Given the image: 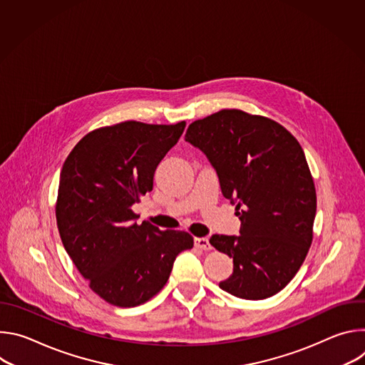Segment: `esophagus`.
Wrapping results in <instances>:
<instances>
[{
    "mask_svg": "<svg viewBox=\"0 0 365 365\" xmlns=\"http://www.w3.org/2000/svg\"><path fill=\"white\" fill-rule=\"evenodd\" d=\"M195 247L199 248V250H203V251L212 248V245L210 244V240L203 238V237L202 238H195Z\"/></svg>",
    "mask_w": 365,
    "mask_h": 365,
    "instance_id": "1",
    "label": "esophagus"
}]
</instances>
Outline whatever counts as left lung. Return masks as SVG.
Returning a JSON list of instances; mask_svg holds the SVG:
<instances>
[{
    "instance_id": "1",
    "label": "left lung",
    "mask_w": 365,
    "mask_h": 365,
    "mask_svg": "<svg viewBox=\"0 0 365 365\" xmlns=\"http://www.w3.org/2000/svg\"><path fill=\"white\" fill-rule=\"evenodd\" d=\"M185 140L210 160L241 221L240 235L210 240L234 263L220 287L247 300L279 293L314 238L317 190L299 141L279 123L240 110L192 123Z\"/></svg>"
}]
</instances>
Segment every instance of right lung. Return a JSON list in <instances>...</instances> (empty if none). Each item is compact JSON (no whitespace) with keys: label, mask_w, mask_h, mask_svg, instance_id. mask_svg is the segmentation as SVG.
<instances>
[{"label":"right lung","mask_w":365,"mask_h":365,"mask_svg":"<svg viewBox=\"0 0 365 365\" xmlns=\"http://www.w3.org/2000/svg\"><path fill=\"white\" fill-rule=\"evenodd\" d=\"M185 127L125 121L98 128L63 163L56 202L63 247L89 287L114 306L158 294L178 254L193 247L185 231L138 225L131 210L153 189L155 169Z\"/></svg>","instance_id":"obj_1"}]
</instances>
